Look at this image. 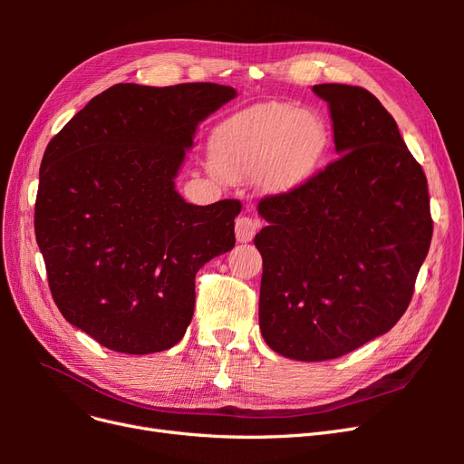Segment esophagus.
Listing matches in <instances>:
<instances>
[{"label":"esophagus","mask_w":464,"mask_h":464,"mask_svg":"<svg viewBox=\"0 0 464 464\" xmlns=\"http://www.w3.org/2000/svg\"><path fill=\"white\" fill-rule=\"evenodd\" d=\"M259 228V222L251 217H237L236 218V237L237 242H251Z\"/></svg>","instance_id":"1"}]
</instances>
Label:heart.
<instances>
[{"label":"heart","mask_w":464,"mask_h":464,"mask_svg":"<svg viewBox=\"0 0 464 464\" xmlns=\"http://www.w3.org/2000/svg\"><path fill=\"white\" fill-rule=\"evenodd\" d=\"M327 147V128L312 111L271 102L249 108L218 125L210 139L213 164L224 178L261 174L273 189L310 176Z\"/></svg>","instance_id":"heart-1"}]
</instances>
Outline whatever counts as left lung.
Listing matches in <instances>:
<instances>
[{"instance_id":"1","label":"left lung","mask_w":464,"mask_h":464,"mask_svg":"<svg viewBox=\"0 0 464 464\" xmlns=\"http://www.w3.org/2000/svg\"><path fill=\"white\" fill-rule=\"evenodd\" d=\"M334 149L323 170L265 195L259 327L275 353L323 362L387 333L409 307L433 232L428 179L397 121L362 87L315 85Z\"/></svg>"}]
</instances>
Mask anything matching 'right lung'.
<instances>
[{
	"label": "right lung",
	"instance_id": "right-lung-1",
	"mask_svg": "<svg viewBox=\"0 0 464 464\" xmlns=\"http://www.w3.org/2000/svg\"><path fill=\"white\" fill-rule=\"evenodd\" d=\"M234 96L217 82H120L48 143L36 242L58 310L98 344L150 354L179 343L195 275L234 247L240 201L199 207L174 189L199 121Z\"/></svg>",
	"mask_w": 464,
	"mask_h": 464
}]
</instances>
